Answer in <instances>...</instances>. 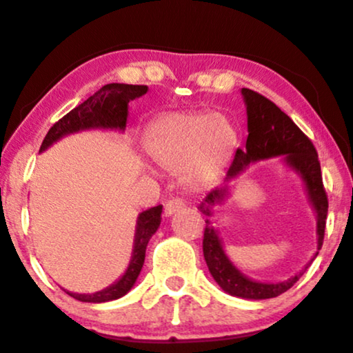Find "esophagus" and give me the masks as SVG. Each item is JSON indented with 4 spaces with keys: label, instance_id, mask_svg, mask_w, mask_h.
<instances>
[{
    "label": "esophagus",
    "instance_id": "esophagus-1",
    "mask_svg": "<svg viewBox=\"0 0 353 353\" xmlns=\"http://www.w3.org/2000/svg\"><path fill=\"white\" fill-rule=\"evenodd\" d=\"M182 208H183L182 199L172 198V199H170V201L165 204V215H166V217H171L172 214H176L177 210H181Z\"/></svg>",
    "mask_w": 353,
    "mask_h": 353
}]
</instances>
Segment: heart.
Returning <instances> with one entry per match:
<instances>
[{
  "instance_id": "heart-1",
  "label": "heart",
  "mask_w": 353,
  "mask_h": 353,
  "mask_svg": "<svg viewBox=\"0 0 353 353\" xmlns=\"http://www.w3.org/2000/svg\"><path fill=\"white\" fill-rule=\"evenodd\" d=\"M238 145V131L222 114L170 112L152 122L144 149L157 165L177 171L190 187L217 181Z\"/></svg>"
}]
</instances>
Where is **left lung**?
Masks as SVG:
<instances>
[{
  "mask_svg": "<svg viewBox=\"0 0 353 353\" xmlns=\"http://www.w3.org/2000/svg\"><path fill=\"white\" fill-rule=\"evenodd\" d=\"M241 93H243L247 109L249 136H247L244 150H236L234 160L228 170L227 181L238 177L250 163L282 157L283 163L296 172L303 181L309 201H311L315 215H317V252L314 255L315 259L319 255V250L322 249L328 214V198L323 188L317 150H315L311 139L274 103L260 93L249 90V88H243ZM227 196L228 185L225 183L223 187L209 192L198 206L204 215H208L206 228H204L203 254L204 260L208 263L209 272L212 274L214 281L222 287V290L231 296L244 299L276 298L298 282L304 271L311 266L314 259L298 274L283 282H260L243 274L228 259L219 231L212 227V222L209 219L212 217L214 209L219 204H222Z\"/></svg>",
  "mask_w": 353,
  "mask_h": 353,
  "instance_id": "left-lung-1",
  "label": "left lung"
}]
</instances>
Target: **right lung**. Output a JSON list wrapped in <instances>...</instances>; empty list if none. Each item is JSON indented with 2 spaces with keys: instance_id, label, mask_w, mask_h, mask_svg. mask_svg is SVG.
Instances as JSON below:
<instances>
[{
  "instance_id": "1",
  "label": "right lung",
  "mask_w": 353,
  "mask_h": 353,
  "mask_svg": "<svg viewBox=\"0 0 353 353\" xmlns=\"http://www.w3.org/2000/svg\"><path fill=\"white\" fill-rule=\"evenodd\" d=\"M147 93V85H130V83H108L99 90L79 104L65 117L57 122L42 141L39 152L65 138L68 134L79 133L83 130H119L123 131L128 117V103L134 98ZM163 206H155L143 210L136 220L133 252L130 265L119 281L103 290L94 293H72L65 290L70 296L82 303H106L125 296L136 283L141 270H143L145 249L152 236L159 230L161 222Z\"/></svg>"
}]
</instances>
